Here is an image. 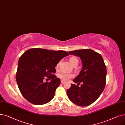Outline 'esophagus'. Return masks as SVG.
<instances>
[{"instance_id":"1","label":"esophagus","mask_w":125,"mask_h":125,"mask_svg":"<svg viewBox=\"0 0 125 125\" xmlns=\"http://www.w3.org/2000/svg\"><path fill=\"white\" fill-rule=\"evenodd\" d=\"M65 82V81H63V80H61V83L62 84H64Z\"/></svg>"}]
</instances>
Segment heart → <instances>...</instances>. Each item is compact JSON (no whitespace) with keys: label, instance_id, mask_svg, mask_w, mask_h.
Masks as SVG:
<instances>
[{"label":"heart","instance_id":"heart-1","mask_svg":"<svg viewBox=\"0 0 125 125\" xmlns=\"http://www.w3.org/2000/svg\"><path fill=\"white\" fill-rule=\"evenodd\" d=\"M69 62H70V63H71L72 65H73L74 64H75V63H78V59L75 57H72L70 58ZM59 64H60V62H58V64H57L56 67L57 68H58V67L59 66ZM58 76H59V77L61 79H62L63 81H68L73 77V74L72 73H70L63 72V73H60Z\"/></svg>","mask_w":125,"mask_h":125}]
</instances>
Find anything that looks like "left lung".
I'll return each instance as SVG.
<instances>
[{"label":"left lung","instance_id":"obj_1","mask_svg":"<svg viewBox=\"0 0 125 125\" xmlns=\"http://www.w3.org/2000/svg\"><path fill=\"white\" fill-rule=\"evenodd\" d=\"M70 55L80 58L82 68L79 74L73 80L78 85L71 84L67 90L69 99L79 106H87L94 102L105 88L107 70L102 56L90 50L68 52ZM80 83L82 84L79 87Z\"/></svg>","mask_w":125,"mask_h":125}]
</instances>
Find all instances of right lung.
I'll return each instance as SVG.
<instances>
[{"label": "right lung", "mask_w": 125, "mask_h": 125, "mask_svg": "<svg viewBox=\"0 0 125 125\" xmlns=\"http://www.w3.org/2000/svg\"><path fill=\"white\" fill-rule=\"evenodd\" d=\"M69 55L65 51L31 48L21 56L18 61L16 78L20 93L34 105H41L50 102L61 83L53 75L55 66L64 57ZM45 76L51 79L44 82Z\"/></svg>", "instance_id": "right-lung-1"}]
</instances>
